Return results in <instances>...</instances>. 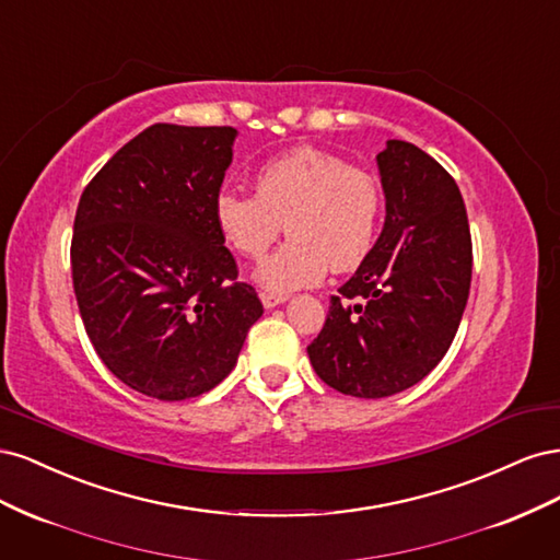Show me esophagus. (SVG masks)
<instances>
[{
    "instance_id": "obj_1",
    "label": "esophagus",
    "mask_w": 560,
    "mask_h": 560,
    "mask_svg": "<svg viewBox=\"0 0 560 560\" xmlns=\"http://www.w3.org/2000/svg\"><path fill=\"white\" fill-rule=\"evenodd\" d=\"M287 299V294H273V292H261V303H264V308H276L278 303H284Z\"/></svg>"
}]
</instances>
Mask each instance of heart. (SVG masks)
I'll list each match as a JSON object with an SVG mask.
<instances>
[{
	"label": "heart",
	"mask_w": 560,
	"mask_h": 560,
	"mask_svg": "<svg viewBox=\"0 0 560 560\" xmlns=\"http://www.w3.org/2000/svg\"><path fill=\"white\" fill-rule=\"evenodd\" d=\"M381 212L374 175L313 147L264 163L254 194L224 186L214 198L219 231L252 261L266 257L282 224L292 235L259 270V282L280 294L317 284L327 266L358 268L376 243Z\"/></svg>",
	"instance_id": "1"
}]
</instances>
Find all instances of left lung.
<instances>
[{
    "instance_id": "1",
    "label": "left lung",
    "mask_w": 560,
    "mask_h": 560,
    "mask_svg": "<svg viewBox=\"0 0 560 560\" xmlns=\"http://www.w3.org/2000/svg\"><path fill=\"white\" fill-rule=\"evenodd\" d=\"M385 226L338 287L308 346L315 374L343 395L378 399L442 362L471 282V235L455 179L411 142L378 154Z\"/></svg>"
}]
</instances>
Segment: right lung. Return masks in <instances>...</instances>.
<instances>
[{
	"instance_id": "add662e5",
	"label": "right lung",
	"mask_w": 560,
	"mask_h": 560,
	"mask_svg": "<svg viewBox=\"0 0 560 560\" xmlns=\"http://www.w3.org/2000/svg\"><path fill=\"white\" fill-rule=\"evenodd\" d=\"M231 126L154 124L79 198L72 282L97 358L138 393L179 401L222 383L264 313L217 226Z\"/></svg>"
}]
</instances>
